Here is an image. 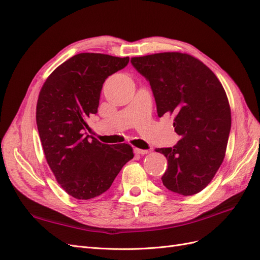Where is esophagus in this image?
<instances>
[{"label":"esophagus","instance_id":"obj_1","mask_svg":"<svg viewBox=\"0 0 260 260\" xmlns=\"http://www.w3.org/2000/svg\"><path fill=\"white\" fill-rule=\"evenodd\" d=\"M135 152L140 155H145V154L149 153L148 149H141V148H135Z\"/></svg>","mask_w":260,"mask_h":260}]
</instances>
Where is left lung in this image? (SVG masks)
I'll use <instances>...</instances> for the list:
<instances>
[{
    "label": "left lung",
    "mask_w": 260,
    "mask_h": 260,
    "mask_svg": "<svg viewBox=\"0 0 260 260\" xmlns=\"http://www.w3.org/2000/svg\"><path fill=\"white\" fill-rule=\"evenodd\" d=\"M131 62L149 81L157 114L174 117L181 137L174 147L156 148L168 159L164 185L184 196L201 192L221 166L230 135L231 109L222 84L186 53H156Z\"/></svg>",
    "instance_id": "8db88e82"
}]
</instances>
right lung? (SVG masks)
<instances>
[{
  "mask_svg": "<svg viewBox=\"0 0 260 260\" xmlns=\"http://www.w3.org/2000/svg\"><path fill=\"white\" fill-rule=\"evenodd\" d=\"M129 57L80 53L62 62L43 83L37 103V125L46 161L65 192L91 200L106 192L133 158L129 144L108 145L83 131L98 113L104 81L128 65Z\"/></svg>",
  "mask_w": 260,
  "mask_h": 260,
  "instance_id": "right-lung-1",
  "label": "right lung"
}]
</instances>
